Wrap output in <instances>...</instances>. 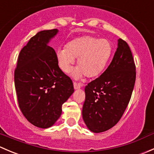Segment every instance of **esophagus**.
<instances>
[{
    "label": "esophagus",
    "mask_w": 154,
    "mask_h": 154,
    "mask_svg": "<svg viewBox=\"0 0 154 154\" xmlns=\"http://www.w3.org/2000/svg\"><path fill=\"white\" fill-rule=\"evenodd\" d=\"M80 87H81V84H80V83H76V82H74V89H78V88H80Z\"/></svg>",
    "instance_id": "esophagus-1"
}]
</instances>
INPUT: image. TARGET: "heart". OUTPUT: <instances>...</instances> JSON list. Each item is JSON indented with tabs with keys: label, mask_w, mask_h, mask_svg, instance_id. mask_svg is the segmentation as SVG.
Listing matches in <instances>:
<instances>
[{
	"label": "heart",
	"mask_w": 154,
	"mask_h": 154,
	"mask_svg": "<svg viewBox=\"0 0 154 154\" xmlns=\"http://www.w3.org/2000/svg\"><path fill=\"white\" fill-rule=\"evenodd\" d=\"M112 46L106 38L100 39L94 35L78 37L68 43L66 48L57 51V57L60 68L69 72L74 60L77 59L74 75L93 78L102 73L111 57Z\"/></svg>",
	"instance_id": "heart-1"
}]
</instances>
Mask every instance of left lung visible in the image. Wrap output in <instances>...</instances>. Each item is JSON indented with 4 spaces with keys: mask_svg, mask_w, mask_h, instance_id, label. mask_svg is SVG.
Here are the masks:
<instances>
[{
    "mask_svg": "<svg viewBox=\"0 0 154 154\" xmlns=\"http://www.w3.org/2000/svg\"><path fill=\"white\" fill-rule=\"evenodd\" d=\"M136 77L131 50L125 41L119 38L109 66L85 88L82 114L91 132H104L119 122L131 98Z\"/></svg>",
    "mask_w": 154,
    "mask_h": 154,
    "instance_id": "8db88e82",
    "label": "left lung"
}]
</instances>
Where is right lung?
<instances>
[{"label":"right lung","mask_w":154,"mask_h":154,"mask_svg":"<svg viewBox=\"0 0 154 154\" xmlns=\"http://www.w3.org/2000/svg\"><path fill=\"white\" fill-rule=\"evenodd\" d=\"M57 32L43 30L32 36L20 51L14 73L20 109L40 128L57 122L62 106L74 91L72 80L59 67L55 51L48 45Z\"/></svg>","instance_id":"add662e5"}]
</instances>
